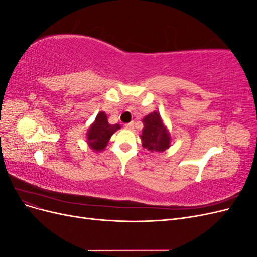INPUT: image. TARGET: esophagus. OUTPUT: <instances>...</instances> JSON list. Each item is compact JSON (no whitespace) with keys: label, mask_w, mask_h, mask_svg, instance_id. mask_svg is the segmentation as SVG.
I'll list each match as a JSON object with an SVG mask.
<instances>
[{"label":"esophagus","mask_w":257,"mask_h":257,"mask_svg":"<svg viewBox=\"0 0 257 257\" xmlns=\"http://www.w3.org/2000/svg\"><path fill=\"white\" fill-rule=\"evenodd\" d=\"M125 128H127V130H134V127H135V125H134V122H131V123H127V124H125Z\"/></svg>","instance_id":"34e87169"}]
</instances>
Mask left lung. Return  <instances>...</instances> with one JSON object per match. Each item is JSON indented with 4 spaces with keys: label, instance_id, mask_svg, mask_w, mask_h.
<instances>
[{
    "label": "left lung",
    "instance_id": "8db88e82",
    "mask_svg": "<svg viewBox=\"0 0 257 257\" xmlns=\"http://www.w3.org/2000/svg\"><path fill=\"white\" fill-rule=\"evenodd\" d=\"M142 145L151 152H163L170 147V134L159 112L153 111L143 119Z\"/></svg>",
    "mask_w": 257,
    "mask_h": 257
}]
</instances>
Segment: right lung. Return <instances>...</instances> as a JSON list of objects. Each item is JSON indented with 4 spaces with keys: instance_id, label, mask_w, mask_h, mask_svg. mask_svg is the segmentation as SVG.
<instances>
[{
    "instance_id": "right-lung-1",
    "label": "right lung",
    "mask_w": 257,
    "mask_h": 257,
    "mask_svg": "<svg viewBox=\"0 0 257 257\" xmlns=\"http://www.w3.org/2000/svg\"><path fill=\"white\" fill-rule=\"evenodd\" d=\"M120 127L119 124L108 123L107 115L104 111L98 112L95 121L91 124L87 133V143L89 147L94 151L104 150L111 135Z\"/></svg>"
}]
</instances>
